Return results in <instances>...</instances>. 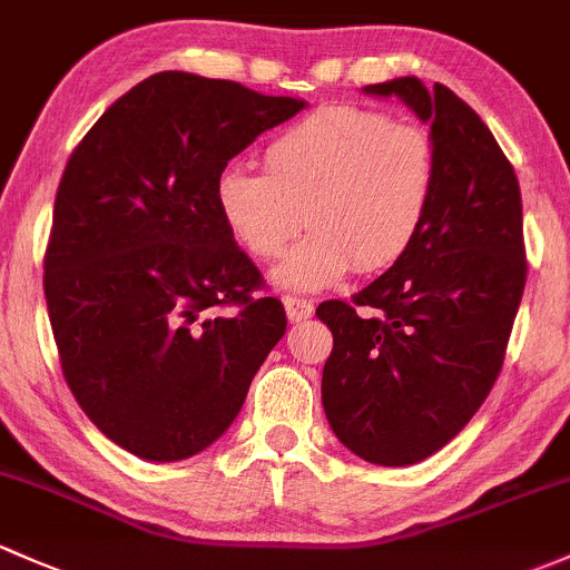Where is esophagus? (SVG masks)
Segmentation results:
<instances>
[{"label": "esophagus", "mask_w": 570, "mask_h": 570, "mask_svg": "<svg viewBox=\"0 0 570 570\" xmlns=\"http://www.w3.org/2000/svg\"><path fill=\"white\" fill-rule=\"evenodd\" d=\"M283 304H285L287 321H291V323L307 321V317H312V312H315L312 302H307V298H298V296H285Z\"/></svg>", "instance_id": "obj_1"}]
</instances>
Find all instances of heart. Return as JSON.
I'll return each instance as SVG.
<instances>
[{
	"mask_svg": "<svg viewBox=\"0 0 570 570\" xmlns=\"http://www.w3.org/2000/svg\"><path fill=\"white\" fill-rule=\"evenodd\" d=\"M266 174L230 165L217 206L258 261L285 253L274 272L291 291H321L351 268L394 266L424 230L438 185V149L424 127L356 106H323L285 127L263 151Z\"/></svg>",
	"mask_w": 570,
	"mask_h": 570,
	"instance_id": "heart-1",
	"label": "heart"
}]
</instances>
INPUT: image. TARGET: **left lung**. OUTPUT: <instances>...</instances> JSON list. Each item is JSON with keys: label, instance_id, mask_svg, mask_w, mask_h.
Masks as SVG:
<instances>
[{"label": "left lung", "instance_id": "1", "mask_svg": "<svg viewBox=\"0 0 570 570\" xmlns=\"http://www.w3.org/2000/svg\"><path fill=\"white\" fill-rule=\"evenodd\" d=\"M364 91L400 97L430 125L438 185L413 247L353 304L317 307L334 334L321 394L342 445L405 468L454 440L498 381L528 279L522 193L489 127L449 87L405 76Z\"/></svg>", "mask_w": 570, "mask_h": 570}]
</instances>
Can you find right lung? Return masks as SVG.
I'll return each instance as SVG.
<instances>
[{"instance_id":"add662e5","label":"right lung","mask_w":570,"mask_h":570,"mask_svg":"<svg viewBox=\"0 0 570 570\" xmlns=\"http://www.w3.org/2000/svg\"><path fill=\"white\" fill-rule=\"evenodd\" d=\"M304 106L165 70L121 95L67 160L42 263L48 317L72 396L130 454L209 449L283 340V304L253 296L263 277L219 214L217 179Z\"/></svg>"}]
</instances>
